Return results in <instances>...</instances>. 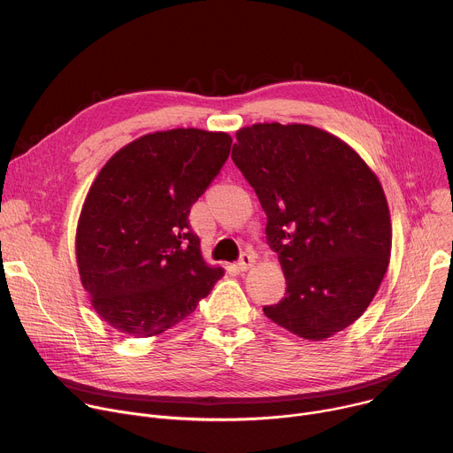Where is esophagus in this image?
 <instances>
[{
  "label": "esophagus",
  "mask_w": 453,
  "mask_h": 453,
  "mask_svg": "<svg viewBox=\"0 0 453 453\" xmlns=\"http://www.w3.org/2000/svg\"><path fill=\"white\" fill-rule=\"evenodd\" d=\"M255 258H257V255L255 253H242V257H240V260H238V269L240 271H248V269H251L253 267V264H255Z\"/></svg>",
  "instance_id": "obj_1"
}]
</instances>
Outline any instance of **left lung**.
<instances>
[{
  "mask_svg": "<svg viewBox=\"0 0 453 453\" xmlns=\"http://www.w3.org/2000/svg\"><path fill=\"white\" fill-rule=\"evenodd\" d=\"M231 158L267 215L285 298L264 314L319 342L354 323L387 273L392 227L378 177L338 137L307 125L236 132Z\"/></svg>",
  "mask_w": 453,
  "mask_h": 453,
  "instance_id": "obj_1",
  "label": "left lung"
}]
</instances>
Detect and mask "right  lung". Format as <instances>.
Wrapping results in <instances>:
<instances>
[{"label":"right lung","mask_w":453,"mask_h":453,"mask_svg":"<svg viewBox=\"0 0 453 453\" xmlns=\"http://www.w3.org/2000/svg\"><path fill=\"white\" fill-rule=\"evenodd\" d=\"M231 142L195 128L150 134L119 150L92 184L77 224V265L94 309L119 333L162 334L224 276L203 262L188 217Z\"/></svg>","instance_id":"right-lung-1"}]
</instances>
